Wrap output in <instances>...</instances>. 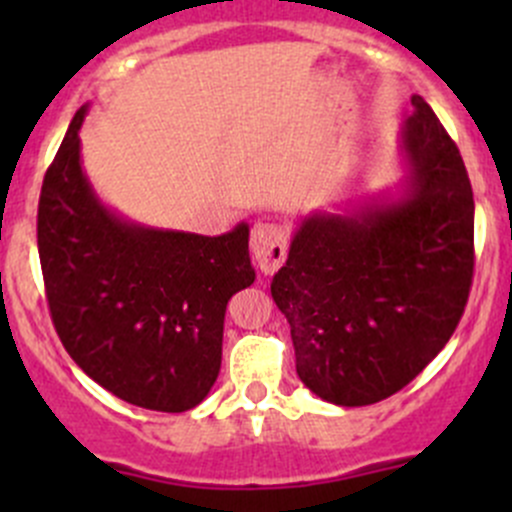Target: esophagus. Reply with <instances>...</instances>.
I'll use <instances>...</instances> for the list:
<instances>
[{"instance_id":"1","label":"esophagus","mask_w":512,"mask_h":512,"mask_svg":"<svg viewBox=\"0 0 512 512\" xmlns=\"http://www.w3.org/2000/svg\"><path fill=\"white\" fill-rule=\"evenodd\" d=\"M250 250L257 267L265 275H275L287 257V232L277 223H257L252 227Z\"/></svg>"}]
</instances>
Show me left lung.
Here are the masks:
<instances>
[{
  "instance_id": "8db88e82",
  "label": "left lung",
  "mask_w": 512,
  "mask_h": 512,
  "mask_svg": "<svg viewBox=\"0 0 512 512\" xmlns=\"http://www.w3.org/2000/svg\"><path fill=\"white\" fill-rule=\"evenodd\" d=\"M411 103L399 198L307 215L272 280L299 379L329 404L369 406L404 389L446 347L471 292V180L431 106Z\"/></svg>"
}]
</instances>
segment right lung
Returning a JSON list of instances; mask_svg holds the SVG:
<instances>
[{"mask_svg":"<svg viewBox=\"0 0 512 512\" xmlns=\"http://www.w3.org/2000/svg\"><path fill=\"white\" fill-rule=\"evenodd\" d=\"M86 111L89 103L76 111L41 185L36 242L51 322L98 386L180 414L213 389L227 302L255 282L250 227L208 237L113 213L81 168Z\"/></svg>","mask_w":512,"mask_h":512,"instance_id":"right-lung-1","label":"right lung"}]
</instances>
